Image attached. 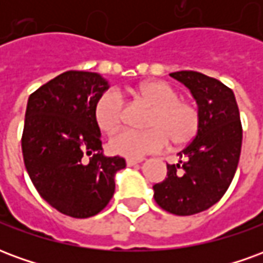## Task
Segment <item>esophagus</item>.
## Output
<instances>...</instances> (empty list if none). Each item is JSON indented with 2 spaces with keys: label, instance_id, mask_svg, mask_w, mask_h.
<instances>
[{
  "label": "esophagus",
  "instance_id": "1",
  "mask_svg": "<svg viewBox=\"0 0 263 263\" xmlns=\"http://www.w3.org/2000/svg\"><path fill=\"white\" fill-rule=\"evenodd\" d=\"M143 159H126V166H135L141 163Z\"/></svg>",
  "mask_w": 263,
  "mask_h": 263
}]
</instances>
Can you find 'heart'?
Masks as SVG:
<instances>
[{"mask_svg":"<svg viewBox=\"0 0 263 263\" xmlns=\"http://www.w3.org/2000/svg\"><path fill=\"white\" fill-rule=\"evenodd\" d=\"M135 97L154 107L149 115V129H124L109 139V149L128 159H141L159 152L172 142L175 146L189 143L198 131L200 114L196 105L180 100L175 87L166 81L149 80L134 90ZM96 122L103 132H114L124 118V101L120 92L108 90L100 96L94 108Z\"/></svg>","mask_w":263,"mask_h":263,"instance_id":"obj_1","label":"heart"}]
</instances>
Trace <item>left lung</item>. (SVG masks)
I'll return each mask as SVG.
<instances>
[{"label":"left lung","instance_id":"left-lung-1","mask_svg":"<svg viewBox=\"0 0 263 263\" xmlns=\"http://www.w3.org/2000/svg\"><path fill=\"white\" fill-rule=\"evenodd\" d=\"M197 104L200 125L196 137L167 165V177L154 186V198L166 211L193 215L210 209L231 184L237 171L242 126L231 88L198 71H175Z\"/></svg>","mask_w":263,"mask_h":263}]
</instances>
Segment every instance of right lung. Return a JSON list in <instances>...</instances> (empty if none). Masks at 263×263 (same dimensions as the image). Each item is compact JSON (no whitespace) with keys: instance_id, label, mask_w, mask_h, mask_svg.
Wrapping results in <instances>:
<instances>
[{"instance_id":"obj_1","label":"right lung","mask_w":263,"mask_h":263,"mask_svg":"<svg viewBox=\"0 0 263 263\" xmlns=\"http://www.w3.org/2000/svg\"><path fill=\"white\" fill-rule=\"evenodd\" d=\"M108 80L91 71H65L28 98L24 162L43 200L62 214H98L115 192L125 159L105 156L94 108ZM89 159L86 160L85 156Z\"/></svg>"}]
</instances>
